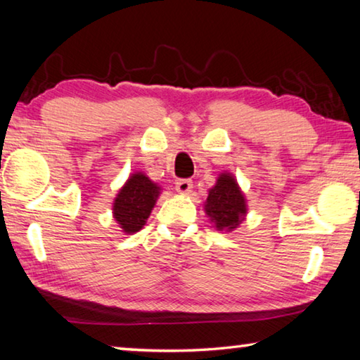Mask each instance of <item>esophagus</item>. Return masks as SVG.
<instances>
[{
  "label": "esophagus",
  "mask_w": 360,
  "mask_h": 360,
  "mask_svg": "<svg viewBox=\"0 0 360 360\" xmlns=\"http://www.w3.org/2000/svg\"><path fill=\"white\" fill-rule=\"evenodd\" d=\"M192 188V181L191 179H178L176 181V191L181 193H187L191 192Z\"/></svg>",
  "instance_id": "34e87169"
}]
</instances>
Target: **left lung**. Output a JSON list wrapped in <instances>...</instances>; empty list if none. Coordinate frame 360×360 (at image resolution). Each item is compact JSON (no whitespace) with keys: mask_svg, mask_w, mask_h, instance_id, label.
Segmentation results:
<instances>
[{"mask_svg":"<svg viewBox=\"0 0 360 360\" xmlns=\"http://www.w3.org/2000/svg\"><path fill=\"white\" fill-rule=\"evenodd\" d=\"M206 214L219 230H233L246 214V202L233 176L222 173L206 198Z\"/></svg>","mask_w":360,"mask_h":360,"instance_id":"1","label":"left lung"}]
</instances>
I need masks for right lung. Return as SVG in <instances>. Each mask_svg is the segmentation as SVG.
Returning a JSON list of instances; mask_svg holds the SVG:
<instances>
[{
    "instance_id": "add662e5",
    "label": "right lung",
    "mask_w": 360,
    "mask_h": 360,
    "mask_svg": "<svg viewBox=\"0 0 360 360\" xmlns=\"http://www.w3.org/2000/svg\"><path fill=\"white\" fill-rule=\"evenodd\" d=\"M160 187L155 186L143 173L133 174L127 184L120 188L114 202V219L125 233H135L141 230L148 221Z\"/></svg>"
}]
</instances>
